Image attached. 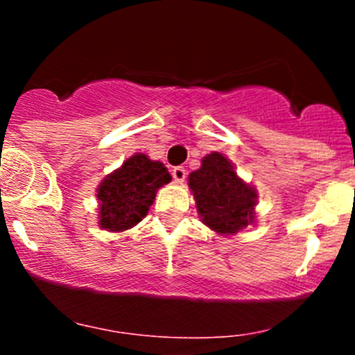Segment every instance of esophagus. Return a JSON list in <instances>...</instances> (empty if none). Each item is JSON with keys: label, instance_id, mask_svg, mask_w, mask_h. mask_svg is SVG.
I'll list each match as a JSON object with an SVG mask.
<instances>
[{"label": "esophagus", "instance_id": "esophagus-1", "mask_svg": "<svg viewBox=\"0 0 355 355\" xmlns=\"http://www.w3.org/2000/svg\"><path fill=\"white\" fill-rule=\"evenodd\" d=\"M171 177H173L175 182L182 184V182L185 180V177H187V170H185L184 166H175L173 170H171Z\"/></svg>", "mask_w": 355, "mask_h": 355}]
</instances>
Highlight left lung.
Here are the masks:
<instances>
[{
	"label": "left lung",
	"instance_id": "8db88e82",
	"mask_svg": "<svg viewBox=\"0 0 355 355\" xmlns=\"http://www.w3.org/2000/svg\"><path fill=\"white\" fill-rule=\"evenodd\" d=\"M202 223L221 235H234L254 221L257 192L235 173L220 153L204 156L199 170L189 175Z\"/></svg>",
	"mask_w": 355,
	"mask_h": 355
}]
</instances>
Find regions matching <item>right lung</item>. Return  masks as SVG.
Segmentation results:
<instances>
[{"label":"right lung","instance_id":"right-lung-1","mask_svg":"<svg viewBox=\"0 0 355 355\" xmlns=\"http://www.w3.org/2000/svg\"><path fill=\"white\" fill-rule=\"evenodd\" d=\"M170 180L161 161H151L142 153L128 157L98 189L101 228L123 232L137 225L155 202L157 189Z\"/></svg>","mask_w":355,"mask_h":355}]
</instances>
